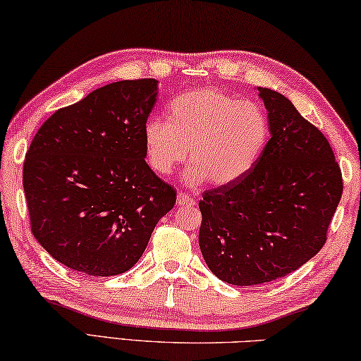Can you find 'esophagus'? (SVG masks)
Segmentation results:
<instances>
[{"mask_svg":"<svg viewBox=\"0 0 361 361\" xmlns=\"http://www.w3.org/2000/svg\"><path fill=\"white\" fill-rule=\"evenodd\" d=\"M197 204V200L187 193H179L177 195V206H195Z\"/></svg>","mask_w":361,"mask_h":361,"instance_id":"esophagus-1","label":"esophagus"}]
</instances>
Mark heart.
Listing matches in <instances>:
<instances>
[{
  "label": "heart",
  "instance_id": "obj_1",
  "mask_svg": "<svg viewBox=\"0 0 361 361\" xmlns=\"http://www.w3.org/2000/svg\"><path fill=\"white\" fill-rule=\"evenodd\" d=\"M168 114L169 121H145V157L158 176H169L188 153V185L208 180L226 187L240 180L261 158L269 139L267 116L257 104L236 100L216 87L180 94Z\"/></svg>",
  "mask_w": 361,
  "mask_h": 361
}]
</instances>
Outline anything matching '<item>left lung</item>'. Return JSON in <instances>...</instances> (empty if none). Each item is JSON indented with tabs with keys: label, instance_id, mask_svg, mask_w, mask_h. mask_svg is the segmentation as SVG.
<instances>
[{
	"label": "left lung",
	"instance_id": "1",
	"mask_svg": "<svg viewBox=\"0 0 361 361\" xmlns=\"http://www.w3.org/2000/svg\"><path fill=\"white\" fill-rule=\"evenodd\" d=\"M270 139L240 180L203 193L200 250L217 279L235 286L286 276L326 241L342 197V174L320 129L293 102L257 87Z\"/></svg>",
	"mask_w": 361,
	"mask_h": 361
}]
</instances>
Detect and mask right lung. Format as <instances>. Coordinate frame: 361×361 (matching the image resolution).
<instances>
[{
    "label": "right lung",
    "mask_w": 361,
    "mask_h": 361,
    "mask_svg": "<svg viewBox=\"0 0 361 361\" xmlns=\"http://www.w3.org/2000/svg\"><path fill=\"white\" fill-rule=\"evenodd\" d=\"M158 81L125 80L59 109L23 161L32 233L68 269L125 274L144 254L176 190L145 161L144 125Z\"/></svg>",
    "instance_id": "obj_1"
}]
</instances>
